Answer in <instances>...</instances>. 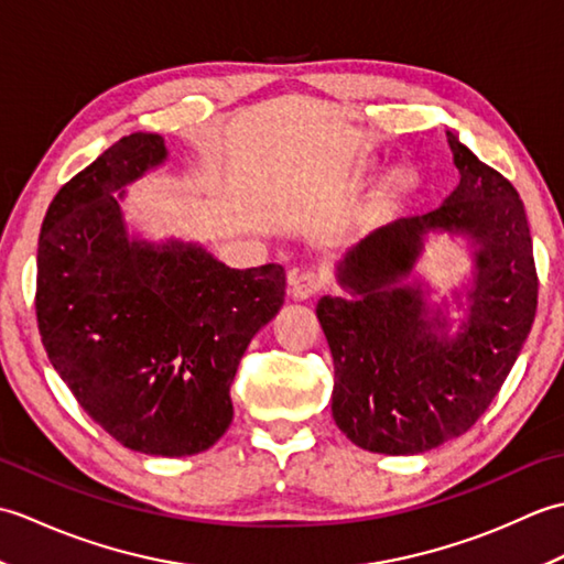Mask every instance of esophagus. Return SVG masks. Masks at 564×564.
Masks as SVG:
<instances>
[{
    "label": "esophagus",
    "instance_id": "obj_1",
    "mask_svg": "<svg viewBox=\"0 0 564 564\" xmlns=\"http://www.w3.org/2000/svg\"><path fill=\"white\" fill-rule=\"evenodd\" d=\"M289 283H291L289 293L293 301H307V297H313L319 291L322 275L313 271H293L289 275Z\"/></svg>",
    "mask_w": 564,
    "mask_h": 564
}]
</instances>
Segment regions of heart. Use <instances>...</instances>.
I'll use <instances>...</instances> for the list:
<instances>
[{
	"label": "heart",
	"mask_w": 564,
	"mask_h": 564,
	"mask_svg": "<svg viewBox=\"0 0 564 564\" xmlns=\"http://www.w3.org/2000/svg\"><path fill=\"white\" fill-rule=\"evenodd\" d=\"M364 166H368V162H361V170ZM410 170H404V166H394V170L390 172V176L386 178V186H382V196L386 198H392L402 194V191L410 186Z\"/></svg>",
	"instance_id": "1"
}]
</instances>
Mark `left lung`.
I'll use <instances>...</instances> for the list:
<instances>
[{
    "label": "left lung",
    "mask_w": 564,
    "mask_h": 564,
    "mask_svg": "<svg viewBox=\"0 0 564 564\" xmlns=\"http://www.w3.org/2000/svg\"><path fill=\"white\" fill-rule=\"evenodd\" d=\"M460 182L422 218L361 239L334 271L317 319L332 351V416L358 448L416 455L465 434L495 400L529 337L538 275L523 203L446 130ZM471 257L446 294L417 269L431 236ZM459 317L453 318L452 313Z\"/></svg>",
    "instance_id": "left-lung-1"
}]
</instances>
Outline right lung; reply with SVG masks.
Returning a JSON list of instances; mask_svg holds the SVG:
<instances>
[{
  "label": "right lung",
  "mask_w": 564,
  "mask_h": 564,
  "mask_svg": "<svg viewBox=\"0 0 564 564\" xmlns=\"http://www.w3.org/2000/svg\"><path fill=\"white\" fill-rule=\"evenodd\" d=\"M170 160L133 133L57 191L39 239L43 346L82 410L121 443L178 458L232 422L249 341L279 315V263L230 269L194 239H154L126 220L128 186Z\"/></svg>",
  "instance_id": "1"
}]
</instances>
